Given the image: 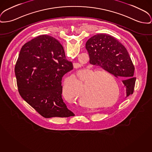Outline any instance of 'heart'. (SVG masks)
<instances>
[{
  "label": "heart",
  "mask_w": 152,
  "mask_h": 152,
  "mask_svg": "<svg viewBox=\"0 0 152 152\" xmlns=\"http://www.w3.org/2000/svg\"><path fill=\"white\" fill-rule=\"evenodd\" d=\"M99 72L98 69L84 72L80 75V82L74 75L66 77L62 87L64 96L71 100L77 98L79 101L84 102L87 98V90L89 99L100 104L104 102L109 93L104 91V81Z\"/></svg>",
  "instance_id": "heart-1"
}]
</instances>
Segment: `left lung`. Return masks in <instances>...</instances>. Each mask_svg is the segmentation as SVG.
<instances>
[{
  "label": "left lung",
  "mask_w": 152,
  "mask_h": 152,
  "mask_svg": "<svg viewBox=\"0 0 152 152\" xmlns=\"http://www.w3.org/2000/svg\"><path fill=\"white\" fill-rule=\"evenodd\" d=\"M86 48L89 63L123 79L126 96L133 94L136 78L133 77L134 66L127 49L113 36L98 34L87 41Z\"/></svg>",
  "instance_id": "1"
}]
</instances>
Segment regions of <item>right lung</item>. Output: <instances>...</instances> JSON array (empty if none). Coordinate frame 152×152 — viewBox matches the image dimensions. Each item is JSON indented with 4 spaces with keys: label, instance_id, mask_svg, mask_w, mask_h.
Returning a JSON list of instances; mask_svg holds the SVG:
<instances>
[{
    "label": "right lung",
    "instance_id": "add662e5",
    "mask_svg": "<svg viewBox=\"0 0 152 152\" xmlns=\"http://www.w3.org/2000/svg\"><path fill=\"white\" fill-rule=\"evenodd\" d=\"M73 68L56 39L38 36L23 45L19 54L15 66L19 93L44 118L74 116L61 95L62 77Z\"/></svg>",
    "mask_w": 152,
    "mask_h": 152
}]
</instances>
